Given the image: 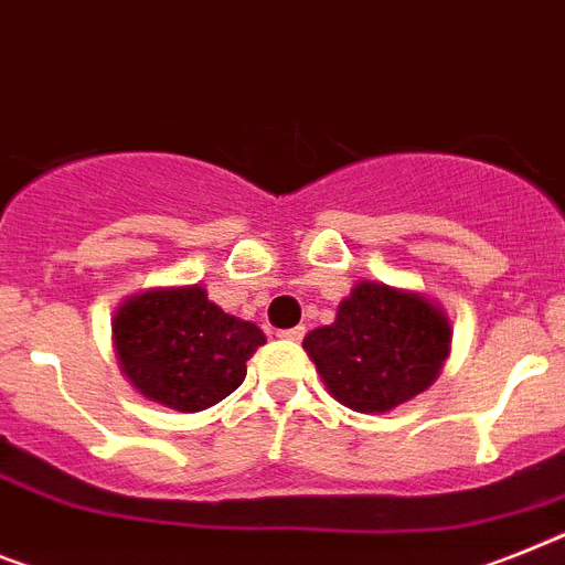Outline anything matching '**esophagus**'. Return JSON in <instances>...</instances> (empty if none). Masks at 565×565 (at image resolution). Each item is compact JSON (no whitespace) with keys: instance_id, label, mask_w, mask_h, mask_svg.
<instances>
[{"instance_id":"esophagus-1","label":"esophagus","mask_w":565,"mask_h":565,"mask_svg":"<svg viewBox=\"0 0 565 565\" xmlns=\"http://www.w3.org/2000/svg\"><path fill=\"white\" fill-rule=\"evenodd\" d=\"M305 333H307L305 327L298 324V327H290V330H281L278 335H281V339H287V341H301V339H305Z\"/></svg>"}]
</instances>
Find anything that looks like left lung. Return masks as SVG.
Wrapping results in <instances>:
<instances>
[{
    "instance_id": "obj_1",
    "label": "left lung",
    "mask_w": 565,
    "mask_h": 565,
    "mask_svg": "<svg viewBox=\"0 0 565 565\" xmlns=\"http://www.w3.org/2000/svg\"><path fill=\"white\" fill-rule=\"evenodd\" d=\"M454 327L419 290L359 281L333 324L305 335V350L335 402L355 414H387L428 391L451 355Z\"/></svg>"
}]
</instances>
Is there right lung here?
I'll list each match as a JSON object with an SVG mask.
<instances>
[{"instance_id":"add662e5","label":"right lung","mask_w":565,"mask_h":565,"mask_svg":"<svg viewBox=\"0 0 565 565\" xmlns=\"http://www.w3.org/2000/svg\"><path fill=\"white\" fill-rule=\"evenodd\" d=\"M117 364L143 399L198 414L244 382L246 362L267 335L224 312L201 284L151 287L114 310Z\"/></svg>"}]
</instances>
